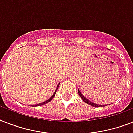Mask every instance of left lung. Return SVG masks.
I'll list each match as a JSON object with an SVG mask.
<instances>
[{
	"mask_svg": "<svg viewBox=\"0 0 133 133\" xmlns=\"http://www.w3.org/2000/svg\"><path fill=\"white\" fill-rule=\"evenodd\" d=\"M78 92H79V96L81 97V98L82 99V100H83L84 102H85L86 103H88V105H92V106H94V107H103V106H105V105H99V104H96V103H93V102H92V101H89L88 99H87V98H85L84 96L83 95V94L80 92V90H79V89H78Z\"/></svg>",
	"mask_w": 133,
	"mask_h": 133,
	"instance_id": "1",
	"label": "left lung"
}]
</instances>
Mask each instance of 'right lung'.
Returning a JSON list of instances; mask_svg holds the SVG:
<instances>
[{"label": "right lung", "instance_id": "right-lung-1", "mask_svg": "<svg viewBox=\"0 0 133 133\" xmlns=\"http://www.w3.org/2000/svg\"><path fill=\"white\" fill-rule=\"evenodd\" d=\"M59 84H60V83H58V85H57V88H56V90H55V92H54V94H53V95H52V97H50V99H48V100H46L45 101H44V102H43V103H38V104H36V105H32V106H39V105H44V104H45V103H48V102H50V101H51V100H52V99H53V98H54V96H55V94H56V91H57V89H58V86H59Z\"/></svg>", "mask_w": 133, "mask_h": 133}]
</instances>
